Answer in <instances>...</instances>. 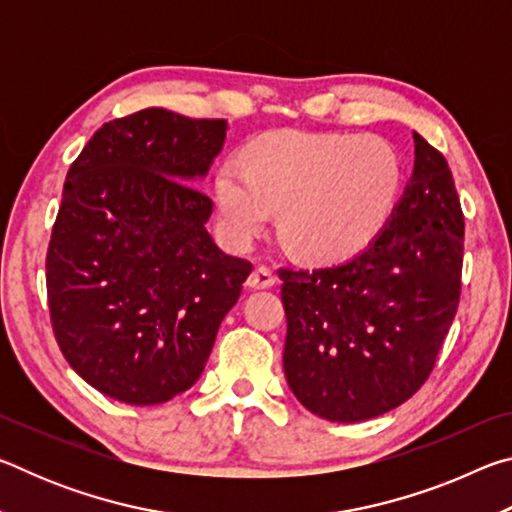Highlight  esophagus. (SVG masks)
<instances>
[{
    "label": "esophagus",
    "mask_w": 512,
    "mask_h": 512,
    "mask_svg": "<svg viewBox=\"0 0 512 512\" xmlns=\"http://www.w3.org/2000/svg\"><path fill=\"white\" fill-rule=\"evenodd\" d=\"M275 284V275L268 271L266 266H257L253 273L248 275L246 280V287L248 289H271Z\"/></svg>",
    "instance_id": "1"
}]
</instances>
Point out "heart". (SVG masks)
Wrapping results in <instances>:
<instances>
[{"instance_id":"heart-1","label":"heart","mask_w":512,"mask_h":512,"mask_svg":"<svg viewBox=\"0 0 512 512\" xmlns=\"http://www.w3.org/2000/svg\"><path fill=\"white\" fill-rule=\"evenodd\" d=\"M402 192L400 155L375 135L277 131L225 162L216 210L230 244L248 246L280 210V235L309 262H343L379 237Z\"/></svg>"}]
</instances>
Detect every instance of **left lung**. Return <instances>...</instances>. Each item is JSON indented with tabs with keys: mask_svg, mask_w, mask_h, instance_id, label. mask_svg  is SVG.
I'll return each mask as SVG.
<instances>
[{
	"mask_svg": "<svg viewBox=\"0 0 512 512\" xmlns=\"http://www.w3.org/2000/svg\"><path fill=\"white\" fill-rule=\"evenodd\" d=\"M415 160L391 219L339 266L280 271L284 377L329 422L393 411L427 381L461 298L463 212L452 171L413 133Z\"/></svg>",
	"mask_w": 512,
	"mask_h": 512,
	"instance_id": "8db88e82",
	"label": "left lung"
}]
</instances>
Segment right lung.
I'll use <instances>...</instances> for the list:
<instances>
[{"mask_svg": "<svg viewBox=\"0 0 512 512\" xmlns=\"http://www.w3.org/2000/svg\"><path fill=\"white\" fill-rule=\"evenodd\" d=\"M223 119L146 108L103 124L67 171L47 250L51 325L69 366L112 400L192 388L253 271L225 255L201 189Z\"/></svg>", "mask_w": 512, "mask_h": 512, "instance_id": "right-lung-1", "label": "right lung"}]
</instances>
